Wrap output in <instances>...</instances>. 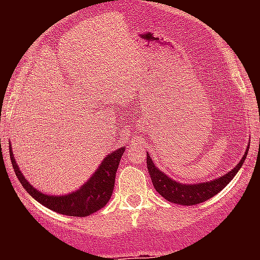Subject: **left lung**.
Segmentation results:
<instances>
[{"label": "left lung", "mask_w": 260, "mask_h": 260, "mask_svg": "<svg viewBox=\"0 0 260 260\" xmlns=\"http://www.w3.org/2000/svg\"><path fill=\"white\" fill-rule=\"evenodd\" d=\"M247 150H249V147H247ZM247 150L246 152L243 153L241 161L231 172H228L226 174L220 177V178L208 181V182L192 183V185L177 182V181L169 178L167 174L162 173L158 168L155 167L148 153H147V168H148V172H150L153 187H155V190L158 194L161 195L162 198L176 204L194 206V204L208 201L210 198L215 197L216 194H219L225 186L233 180V177L237 174V172L240 171L243 161H245V158H246Z\"/></svg>", "instance_id": "8db88e82"}]
</instances>
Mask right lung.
<instances>
[{"label":"right lung","instance_id":"obj_1","mask_svg":"<svg viewBox=\"0 0 260 260\" xmlns=\"http://www.w3.org/2000/svg\"><path fill=\"white\" fill-rule=\"evenodd\" d=\"M123 152H125V148L122 147V148H118L107 155V157L98 168V171L80 189L71 194L58 195V197L43 194L24 178V176L18 168L15 158H14L11 147L10 160L18 180L32 198H35L39 203L57 213L75 216V217H84V216H88L96 211L102 210L109 202L112 192H113L117 168H118L119 160L122 157Z\"/></svg>","mask_w":260,"mask_h":260}]
</instances>
